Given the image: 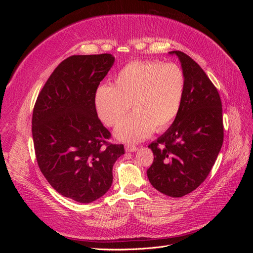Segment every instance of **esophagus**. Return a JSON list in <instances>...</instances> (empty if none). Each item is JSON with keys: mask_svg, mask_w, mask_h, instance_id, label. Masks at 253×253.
<instances>
[{"mask_svg": "<svg viewBox=\"0 0 253 253\" xmlns=\"http://www.w3.org/2000/svg\"><path fill=\"white\" fill-rule=\"evenodd\" d=\"M137 150H138V148L135 147V145H131V144L126 145V152L132 153V152H136Z\"/></svg>", "mask_w": 253, "mask_h": 253, "instance_id": "34e87169", "label": "esophagus"}]
</instances>
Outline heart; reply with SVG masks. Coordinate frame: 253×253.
<instances>
[{
  "instance_id": "b5f03b06",
  "label": "heart",
  "mask_w": 253,
  "mask_h": 253,
  "mask_svg": "<svg viewBox=\"0 0 253 253\" xmlns=\"http://www.w3.org/2000/svg\"><path fill=\"white\" fill-rule=\"evenodd\" d=\"M186 93V76L174 63L135 61L115 76L112 85L95 93V109L106 126H116L131 105L134 114L115 129L120 141L144 140L156 129L164 131L178 116Z\"/></svg>"
}]
</instances>
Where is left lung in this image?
<instances>
[{
	"instance_id": "left-lung-1",
	"label": "left lung",
	"mask_w": 253,
	"mask_h": 253,
	"mask_svg": "<svg viewBox=\"0 0 253 253\" xmlns=\"http://www.w3.org/2000/svg\"><path fill=\"white\" fill-rule=\"evenodd\" d=\"M177 56L186 76V93L178 116L149 148L154 162L147 171L151 185L171 197L194 191L209 175L224 140L223 110L216 87L195 61Z\"/></svg>"
}]
</instances>
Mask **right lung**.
Returning a JSON list of instances; mask_svg holds the SVG:
<instances>
[{"mask_svg": "<svg viewBox=\"0 0 253 253\" xmlns=\"http://www.w3.org/2000/svg\"><path fill=\"white\" fill-rule=\"evenodd\" d=\"M115 62L110 53L78 55L62 61L44 84L33 113L38 165L58 193L88 204L108 192L113 166L124 144L108 142L95 93Z\"/></svg>", "mask_w": 253, "mask_h": 253, "instance_id": "obj_1", "label": "right lung"}]
</instances>
